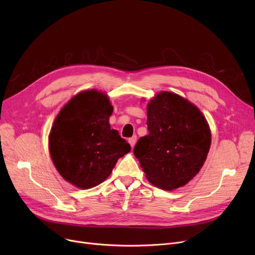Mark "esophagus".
<instances>
[{
  "label": "esophagus",
  "instance_id": "obj_1",
  "mask_svg": "<svg viewBox=\"0 0 255 255\" xmlns=\"http://www.w3.org/2000/svg\"><path fill=\"white\" fill-rule=\"evenodd\" d=\"M128 142L130 143L131 148H133V146H134V144H135V142H136V135H134V136L130 137V138L128 139Z\"/></svg>",
  "mask_w": 255,
  "mask_h": 255
}]
</instances>
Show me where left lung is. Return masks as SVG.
Segmentation results:
<instances>
[{"label":"left lung","instance_id":"1","mask_svg":"<svg viewBox=\"0 0 255 255\" xmlns=\"http://www.w3.org/2000/svg\"><path fill=\"white\" fill-rule=\"evenodd\" d=\"M149 134L134 149L145 177L164 190L188 183L202 168L211 144L206 118L195 105L170 92L148 104Z\"/></svg>","mask_w":255,"mask_h":255}]
</instances>
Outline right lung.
<instances>
[{"instance_id":"1","label":"right lung","mask_w":255,"mask_h":255,"mask_svg":"<svg viewBox=\"0 0 255 255\" xmlns=\"http://www.w3.org/2000/svg\"><path fill=\"white\" fill-rule=\"evenodd\" d=\"M113 106L95 90L79 93L67 103L52 125L49 152L60 175L72 185L89 189L109 177L130 144L111 129Z\"/></svg>"}]
</instances>
